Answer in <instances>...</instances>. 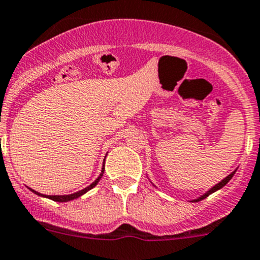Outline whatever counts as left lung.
<instances>
[{"label":"left lung","instance_id":"obj_1","mask_svg":"<svg viewBox=\"0 0 260 260\" xmlns=\"http://www.w3.org/2000/svg\"><path fill=\"white\" fill-rule=\"evenodd\" d=\"M234 173H235V171H234ZM234 173H231V174H230V175H229V176H226V178H225V179H223V180H222V181H220V183H218V184H216V185H215V186H213V188H212V189H211V190H208V191H207V193H206V194H205V196H202V197H201V198H198V200H196V201H194V202H200V201L205 200V198H207V197H208V196H210V194H212V193H213V191L218 190V189H220V188H222V186H223V185H226V184H228V183H229V181H230V179H231V178H233Z\"/></svg>","mask_w":260,"mask_h":260}]
</instances>
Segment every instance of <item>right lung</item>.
Segmentation results:
<instances>
[{
	"label": "right lung",
	"instance_id": "right-lung-1",
	"mask_svg": "<svg viewBox=\"0 0 260 260\" xmlns=\"http://www.w3.org/2000/svg\"><path fill=\"white\" fill-rule=\"evenodd\" d=\"M103 173H104V168H103ZM100 178H102V175H100L99 178H98L96 180H95L94 183L91 184V185L87 186V188H85V189H82V190L77 191V193L70 194V196H48V198H49V200H52V201H55V202H69V201L76 200V198H79L80 196H82V194H84V193H86L87 190H90V189L94 188V186L96 185L98 183H99ZM31 190H32V189H31ZM32 191H34V193H37V191H35V190H32ZM37 194H39V196H43V194H40V193H37ZM44 197H45V196H44Z\"/></svg>",
	"mask_w": 260,
	"mask_h": 260
}]
</instances>
